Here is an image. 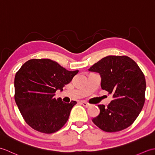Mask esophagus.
<instances>
[{
  "mask_svg": "<svg viewBox=\"0 0 155 155\" xmlns=\"http://www.w3.org/2000/svg\"><path fill=\"white\" fill-rule=\"evenodd\" d=\"M81 104H83V106L85 107H88L91 106V104L88 103H86V102H84V101H82L81 102Z\"/></svg>",
  "mask_w": 155,
  "mask_h": 155,
  "instance_id": "34e87169",
  "label": "esophagus"
}]
</instances>
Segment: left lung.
<instances>
[{
    "instance_id": "obj_1",
    "label": "left lung",
    "mask_w": 155,
    "mask_h": 155,
    "mask_svg": "<svg viewBox=\"0 0 155 155\" xmlns=\"http://www.w3.org/2000/svg\"><path fill=\"white\" fill-rule=\"evenodd\" d=\"M101 77V88L113 94L105 107L98 105L100 114L93 118L105 132L114 133L130 126L139 116L145 101L146 81L139 66L127 56H108L88 69Z\"/></svg>"
}]
</instances>
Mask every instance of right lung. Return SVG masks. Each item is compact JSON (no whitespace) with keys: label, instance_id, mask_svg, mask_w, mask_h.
I'll use <instances>...</instances> for the list:
<instances>
[{"label":"right lung","instance_id":"add662e5","mask_svg":"<svg viewBox=\"0 0 155 155\" xmlns=\"http://www.w3.org/2000/svg\"><path fill=\"white\" fill-rule=\"evenodd\" d=\"M78 71H68L51 59H31L15 77V100L26 123L45 134L57 132L67 123L77 102L64 103L54 97Z\"/></svg>","mask_w":155,"mask_h":155}]
</instances>
